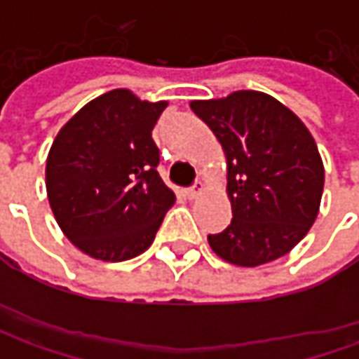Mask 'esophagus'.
I'll return each instance as SVG.
<instances>
[{
	"instance_id": "34e87169",
	"label": "esophagus",
	"mask_w": 359,
	"mask_h": 359,
	"mask_svg": "<svg viewBox=\"0 0 359 359\" xmlns=\"http://www.w3.org/2000/svg\"><path fill=\"white\" fill-rule=\"evenodd\" d=\"M201 191H203V184H201V182H198L196 186L187 187L186 196H187V198H189V200H196V198H200Z\"/></svg>"
}]
</instances>
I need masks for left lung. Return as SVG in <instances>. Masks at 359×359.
<instances>
[{"mask_svg":"<svg viewBox=\"0 0 359 359\" xmlns=\"http://www.w3.org/2000/svg\"><path fill=\"white\" fill-rule=\"evenodd\" d=\"M189 107L210 126L228 161L231 224L208 241L241 268L285 255L310 231L324 191V163L308 128L268 93L241 90Z\"/></svg>","mask_w":359,"mask_h":359,"instance_id":"left-lung-1","label":"left lung"}]
</instances>
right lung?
Instances as JSON below:
<instances>
[{"mask_svg":"<svg viewBox=\"0 0 359 359\" xmlns=\"http://www.w3.org/2000/svg\"><path fill=\"white\" fill-rule=\"evenodd\" d=\"M168 102L128 90L83 105L53 140L46 165L51 212L83 254L123 262L151 245L175 196L158 173L151 140Z\"/></svg>","mask_w":359,"mask_h":359,"instance_id":"1","label":"right lung"}]
</instances>
